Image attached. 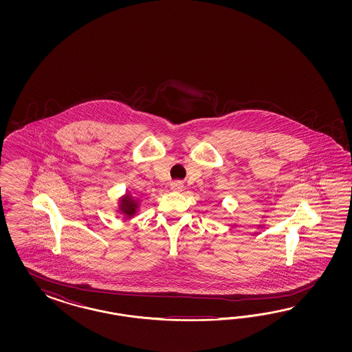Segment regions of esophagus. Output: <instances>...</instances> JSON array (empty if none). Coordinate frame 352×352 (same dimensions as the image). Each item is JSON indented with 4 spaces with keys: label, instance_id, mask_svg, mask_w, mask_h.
<instances>
[{
    "label": "esophagus",
    "instance_id": "1",
    "mask_svg": "<svg viewBox=\"0 0 352 352\" xmlns=\"http://www.w3.org/2000/svg\"><path fill=\"white\" fill-rule=\"evenodd\" d=\"M170 188L174 192H182L183 188H184V186H183V183L181 181H175L171 183Z\"/></svg>",
    "mask_w": 352,
    "mask_h": 352
}]
</instances>
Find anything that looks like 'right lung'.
<instances>
[{"instance_id": "obj_1", "label": "right lung", "mask_w": 352, "mask_h": 352, "mask_svg": "<svg viewBox=\"0 0 352 352\" xmlns=\"http://www.w3.org/2000/svg\"><path fill=\"white\" fill-rule=\"evenodd\" d=\"M121 210L126 214L128 217H131L137 210V204L133 199H130L129 195L121 200Z\"/></svg>"}]
</instances>
